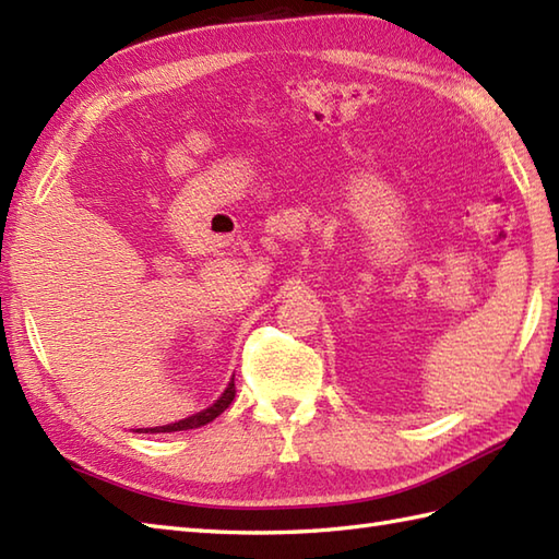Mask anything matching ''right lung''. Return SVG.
Segmentation results:
<instances>
[{
    "label": "right lung",
    "mask_w": 559,
    "mask_h": 559,
    "mask_svg": "<svg viewBox=\"0 0 559 559\" xmlns=\"http://www.w3.org/2000/svg\"><path fill=\"white\" fill-rule=\"evenodd\" d=\"M235 399V379L228 384V389L223 391V396L213 403V406H209L206 411H201L197 415H189V418L185 420H177V423H170V425H163V427H148V430H136V432H180V430H194V427H201L206 425L211 420H216L218 415L230 406Z\"/></svg>",
    "instance_id": "1"
}]
</instances>
